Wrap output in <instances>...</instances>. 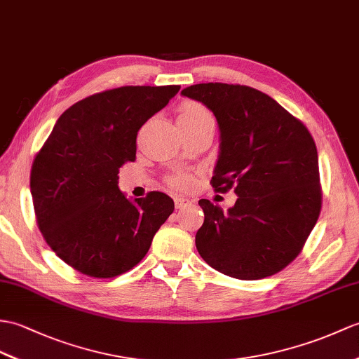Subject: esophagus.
Masks as SVG:
<instances>
[{
    "label": "esophagus",
    "instance_id": "1",
    "mask_svg": "<svg viewBox=\"0 0 359 359\" xmlns=\"http://www.w3.org/2000/svg\"><path fill=\"white\" fill-rule=\"evenodd\" d=\"M189 203L191 202H189L188 198H185V197H176V198H174V205H176L177 210H180V208H185Z\"/></svg>",
    "mask_w": 359,
    "mask_h": 359
}]
</instances>
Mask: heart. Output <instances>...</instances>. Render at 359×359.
Wrapping results in <instances>:
<instances>
[{"mask_svg":"<svg viewBox=\"0 0 359 359\" xmlns=\"http://www.w3.org/2000/svg\"><path fill=\"white\" fill-rule=\"evenodd\" d=\"M206 122H214V118L211 111L202 104L187 101L179 107L177 123L182 130L193 128V127H197V125H202ZM168 183L170 187L176 189H185L191 185V177L188 174L177 172V174H172L171 177H168Z\"/></svg>","mask_w":359,"mask_h":359,"instance_id":"heart-1","label":"heart"}]
</instances>
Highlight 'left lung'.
I'll return each mask as SVG.
<instances>
[{"mask_svg": "<svg viewBox=\"0 0 359 359\" xmlns=\"http://www.w3.org/2000/svg\"><path fill=\"white\" fill-rule=\"evenodd\" d=\"M182 95L214 113L220 153L212 188L238 196L228 212L198 200L205 222L196 234L197 251L229 277H271L302 252L321 211L313 137L302 121L252 87L208 82Z\"/></svg>", "mask_w": 359, "mask_h": 359, "instance_id": "1", "label": "left lung"}]
</instances>
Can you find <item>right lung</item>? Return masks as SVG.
Instances as JSON below:
<instances>
[{
  "label": "right lung",
  "mask_w": 359,
  "mask_h": 359,
  "mask_svg": "<svg viewBox=\"0 0 359 359\" xmlns=\"http://www.w3.org/2000/svg\"><path fill=\"white\" fill-rule=\"evenodd\" d=\"M180 86H127L91 95L60 116L30 171L41 234L52 251L88 277L113 278L144 258L174 211L151 191L131 202L119 168L136 159V137Z\"/></svg>",
  "instance_id": "1"
}]
</instances>
